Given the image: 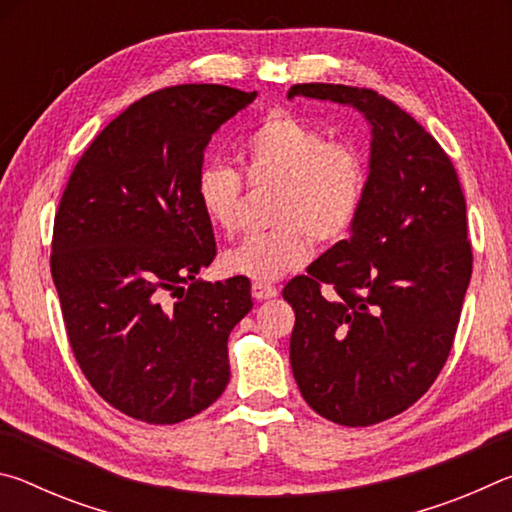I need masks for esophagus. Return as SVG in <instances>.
<instances>
[{
  "mask_svg": "<svg viewBox=\"0 0 512 512\" xmlns=\"http://www.w3.org/2000/svg\"><path fill=\"white\" fill-rule=\"evenodd\" d=\"M253 298L255 300H271V298H275L277 293V287H273V284H268V282H253Z\"/></svg>",
  "mask_w": 512,
  "mask_h": 512,
  "instance_id": "obj_1",
  "label": "esophagus"
}]
</instances>
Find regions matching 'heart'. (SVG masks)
I'll list each match as a JSON object with an SVG mask.
<instances>
[{
    "mask_svg": "<svg viewBox=\"0 0 512 512\" xmlns=\"http://www.w3.org/2000/svg\"><path fill=\"white\" fill-rule=\"evenodd\" d=\"M250 185L275 183V228L250 235L223 253L225 273L255 282L280 280L311 255V237L320 244L343 239L357 223L368 187V167L359 149L329 142L325 131L291 112H271L241 144ZM194 196L205 221L221 235L237 228L244 183L219 162L196 173Z\"/></svg>",
    "mask_w": 512,
    "mask_h": 512,
    "instance_id": "b5f03b06",
    "label": "heart"
}]
</instances>
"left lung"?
I'll return each mask as SVG.
<instances>
[{
  "mask_svg": "<svg viewBox=\"0 0 512 512\" xmlns=\"http://www.w3.org/2000/svg\"><path fill=\"white\" fill-rule=\"evenodd\" d=\"M293 97L352 106L370 124L368 187L350 237L282 291L296 311L289 354L305 402L336 424L368 427L418 402L452 350L472 275L465 196L440 144L375 90L302 83Z\"/></svg>",
  "mask_w": 512,
  "mask_h": 512,
  "instance_id": "8db88e82",
  "label": "left lung"
}]
</instances>
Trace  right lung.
<instances>
[{
    "label": "right lung",
    "instance_id": "add662e5",
    "mask_svg": "<svg viewBox=\"0 0 512 512\" xmlns=\"http://www.w3.org/2000/svg\"><path fill=\"white\" fill-rule=\"evenodd\" d=\"M255 97L212 83L146 94L94 137L60 198L51 277L69 345L94 391L135 420L183 422L230 381L250 282L196 280L216 241L194 180L212 135Z\"/></svg>",
    "mask_w": 512,
    "mask_h": 512
}]
</instances>
